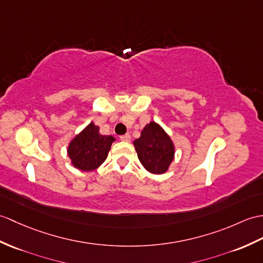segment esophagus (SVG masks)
<instances>
[{"mask_svg":"<svg viewBox=\"0 0 263 263\" xmlns=\"http://www.w3.org/2000/svg\"><path fill=\"white\" fill-rule=\"evenodd\" d=\"M120 140L121 141H125V142H129L130 140H131V136L129 133H126V134H123V136H121L120 137Z\"/></svg>","mask_w":263,"mask_h":263,"instance_id":"1","label":"esophagus"}]
</instances>
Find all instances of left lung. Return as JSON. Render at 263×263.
<instances>
[{
    "mask_svg": "<svg viewBox=\"0 0 263 263\" xmlns=\"http://www.w3.org/2000/svg\"><path fill=\"white\" fill-rule=\"evenodd\" d=\"M139 160L152 174H163L174 160V144L168 134L155 122L146 124L141 137L133 142Z\"/></svg>",
    "mask_w": 263,
    "mask_h": 263,
    "instance_id": "obj_1",
    "label": "left lung"
}]
</instances>
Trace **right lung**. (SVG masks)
Here are the masks:
<instances>
[{
	"label": "right lung",
	"mask_w": 263,
	"mask_h": 263,
	"mask_svg": "<svg viewBox=\"0 0 263 263\" xmlns=\"http://www.w3.org/2000/svg\"><path fill=\"white\" fill-rule=\"evenodd\" d=\"M114 140L112 136H101L100 127L90 123L70 142L68 156L76 168L91 172L105 161Z\"/></svg>",
	"instance_id": "right-lung-1"
}]
</instances>
